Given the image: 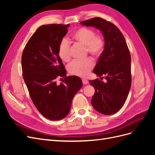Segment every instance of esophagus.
I'll return each instance as SVG.
<instances>
[{
	"mask_svg": "<svg viewBox=\"0 0 155 155\" xmlns=\"http://www.w3.org/2000/svg\"><path fill=\"white\" fill-rule=\"evenodd\" d=\"M82 82L83 84H87L88 83V81L87 80V79H82Z\"/></svg>",
	"mask_w": 155,
	"mask_h": 155,
	"instance_id": "34e87169",
	"label": "esophagus"
}]
</instances>
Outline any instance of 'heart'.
Listing matches in <instances>:
<instances>
[{
  "mask_svg": "<svg viewBox=\"0 0 155 155\" xmlns=\"http://www.w3.org/2000/svg\"><path fill=\"white\" fill-rule=\"evenodd\" d=\"M71 39L85 46L86 51L91 55L97 57L103 52L105 46L104 37L100 34H95L92 29L87 27H81L75 31L71 35ZM58 54L61 59L67 62L71 58L70 43L63 39L60 42L58 47ZM94 63L91 58L84 60H74L68 65V72L79 77L87 76L93 68Z\"/></svg>",
  "mask_w": 155,
  "mask_h": 155,
  "instance_id": "obj_1",
  "label": "heart"
}]
</instances>
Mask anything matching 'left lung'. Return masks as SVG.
Wrapping results in <instances>:
<instances>
[{
  "mask_svg": "<svg viewBox=\"0 0 155 155\" xmlns=\"http://www.w3.org/2000/svg\"><path fill=\"white\" fill-rule=\"evenodd\" d=\"M81 24L100 30L105 40L104 50L93 72L99 77L105 76L106 82L99 79L89 80L95 89L92 105L103 114H114L124 105L131 85L130 55L127 45L118 28L104 18H92Z\"/></svg>",
  "mask_w": 155,
  "mask_h": 155,
  "instance_id": "obj_1",
  "label": "left lung"
}]
</instances>
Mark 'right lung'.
<instances>
[{
  "instance_id": "add662e5",
  "label": "right lung",
  "mask_w": 155,
  "mask_h": 155,
  "mask_svg": "<svg viewBox=\"0 0 155 155\" xmlns=\"http://www.w3.org/2000/svg\"><path fill=\"white\" fill-rule=\"evenodd\" d=\"M70 25L40 26L26 43L22 55V76L31 99L45 118L59 120L66 117L72 101L83 83L80 78L67 76L58 54L60 42ZM58 76L65 78L58 85Z\"/></svg>"
}]
</instances>
